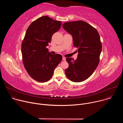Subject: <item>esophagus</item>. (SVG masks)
Here are the masks:
<instances>
[{"label": "esophagus", "instance_id": "esophagus-1", "mask_svg": "<svg viewBox=\"0 0 123 123\" xmlns=\"http://www.w3.org/2000/svg\"><path fill=\"white\" fill-rule=\"evenodd\" d=\"M62 59H63V60H64V61H65V60H66V58H65V57H63Z\"/></svg>", "mask_w": 123, "mask_h": 123}]
</instances>
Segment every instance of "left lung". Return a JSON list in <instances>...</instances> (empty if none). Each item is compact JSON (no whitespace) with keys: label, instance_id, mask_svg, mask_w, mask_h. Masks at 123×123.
<instances>
[{"label":"left lung","instance_id":"8db88e82","mask_svg":"<svg viewBox=\"0 0 123 123\" xmlns=\"http://www.w3.org/2000/svg\"><path fill=\"white\" fill-rule=\"evenodd\" d=\"M62 27L72 35L78 53L75 60L66 58L68 67L65 69L66 75L74 82L84 81L92 75L99 63L102 48L99 34L96 29L81 20L65 22Z\"/></svg>","mask_w":123,"mask_h":123}]
</instances>
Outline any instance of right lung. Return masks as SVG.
Wrapping results in <instances>:
<instances>
[{"label": "right lung", "instance_id": "right-lung-1", "mask_svg": "<svg viewBox=\"0 0 123 123\" xmlns=\"http://www.w3.org/2000/svg\"><path fill=\"white\" fill-rule=\"evenodd\" d=\"M61 24L43 16L32 22L26 31L21 45L23 63L29 75L38 82L49 80L62 59L61 55H52L46 48Z\"/></svg>", "mask_w": 123, "mask_h": 123}]
</instances>
